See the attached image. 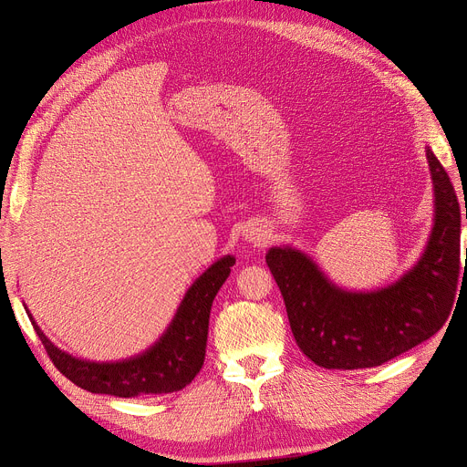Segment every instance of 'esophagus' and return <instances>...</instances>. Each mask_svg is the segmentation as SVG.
Returning <instances> with one entry per match:
<instances>
[{"label": "esophagus", "mask_w": 467, "mask_h": 467, "mask_svg": "<svg viewBox=\"0 0 467 467\" xmlns=\"http://www.w3.org/2000/svg\"><path fill=\"white\" fill-rule=\"evenodd\" d=\"M251 239H255V237H249V242H251Z\"/></svg>", "instance_id": "esophagus-1"}]
</instances>
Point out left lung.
I'll return each instance as SVG.
<instances>
[{
  "instance_id": "8db88e82",
  "label": "left lung",
  "mask_w": 467,
  "mask_h": 467,
  "mask_svg": "<svg viewBox=\"0 0 467 467\" xmlns=\"http://www.w3.org/2000/svg\"><path fill=\"white\" fill-rule=\"evenodd\" d=\"M425 151L434 196L432 228L417 263L391 285L347 290L298 247L275 245L266 251L296 343L321 368L357 370L384 364L427 341L450 316L463 268L460 204L431 146Z\"/></svg>"
}]
</instances>
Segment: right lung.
<instances>
[{
  "label": "right lung",
  "instance_id": "obj_1",
  "mask_svg": "<svg viewBox=\"0 0 467 467\" xmlns=\"http://www.w3.org/2000/svg\"><path fill=\"white\" fill-rule=\"evenodd\" d=\"M234 265V255H223L212 263L182 296L171 323L158 341L122 360L97 362L69 355L50 341L29 307L23 306L56 368L81 389L115 398L171 393L189 386L202 368L212 302Z\"/></svg>",
  "mask_w": 467,
  "mask_h": 467
}]
</instances>
